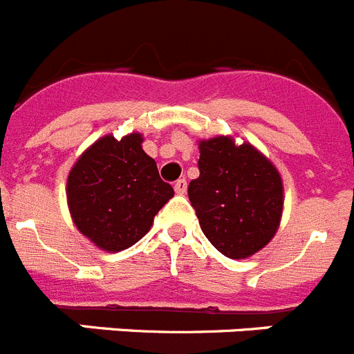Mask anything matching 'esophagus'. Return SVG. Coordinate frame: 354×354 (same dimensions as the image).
Segmentation results:
<instances>
[{
	"label": "esophagus",
	"mask_w": 354,
	"mask_h": 354,
	"mask_svg": "<svg viewBox=\"0 0 354 354\" xmlns=\"http://www.w3.org/2000/svg\"><path fill=\"white\" fill-rule=\"evenodd\" d=\"M174 189H175V193H177V195H184V193H186V189H187V183H186V179L175 180Z\"/></svg>",
	"instance_id": "34e87169"
}]
</instances>
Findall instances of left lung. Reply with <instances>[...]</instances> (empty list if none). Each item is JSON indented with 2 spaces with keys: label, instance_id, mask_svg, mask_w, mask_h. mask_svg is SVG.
Listing matches in <instances>:
<instances>
[{
  "label": "left lung",
  "instance_id": "obj_1",
  "mask_svg": "<svg viewBox=\"0 0 354 354\" xmlns=\"http://www.w3.org/2000/svg\"><path fill=\"white\" fill-rule=\"evenodd\" d=\"M198 179L187 196L202 232L228 259H246L277 234L283 209V184L277 167L252 143L230 136L198 143Z\"/></svg>",
  "mask_w": 354,
  "mask_h": 354
}]
</instances>
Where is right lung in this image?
Listing matches in <instances>:
<instances>
[{
    "label": "right lung",
    "mask_w": 354,
    "mask_h": 354,
    "mask_svg": "<svg viewBox=\"0 0 354 354\" xmlns=\"http://www.w3.org/2000/svg\"><path fill=\"white\" fill-rule=\"evenodd\" d=\"M143 136L106 134L80 156L67 177L72 221L97 248L120 252L150 230L154 216L174 196L158 165L142 149Z\"/></svg>",
    "instance_id": "1"
}]
</instances>
